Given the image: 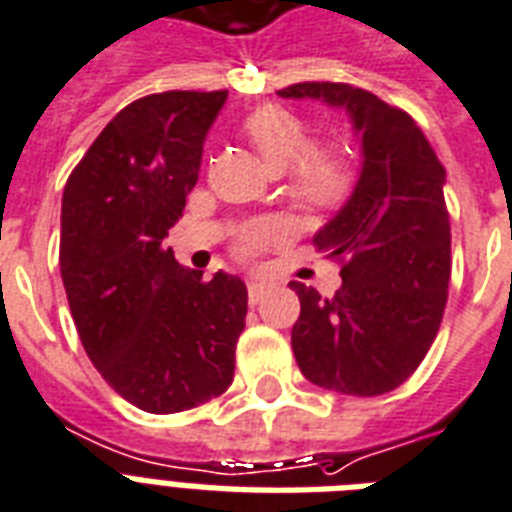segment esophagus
Returning <instances> with one entry per match:
<instances>
[{
    "label": "esophagus",
    "mask_w": 512,
    "mask_h": 512,
    "mask_svg": "<svg viewBox=\"0 0 512 512\" xmlns=\"http://www.w3.org/2000/svg\"><path fill=\"white\" fill-rule=\"evenodd\" d=\"M267 290H269V285L264 280H251L248 282V301H251V304H259Z\"/></svg>",
    "instance_id": "obj_1"
}]
</instances>
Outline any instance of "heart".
Returning <instances> with one entry per match:
<instances>
[{
  "mask_svg": "<svg viewBox=\"0 0 512 512\" xmlns=\"http://www.w3.org/2000/svg\"><path fill=\"white\" fill-rule=\"evenodd\" d=\"M243 132L272 171H280L293 160L297 161L290 171V192L298 203L327 208L335 206L349 192L351 174L343 155L333 147H312L304 153V147L309 145V126L293 110L280 105L256 108L245 118ZM272 230L275 227L269 222L248 224L237 235V253L245 259L256 256Z\"/></svg>",
  "mask_w": 512,
  "mask_h": 512,
  "instance_id": "1",
  "label": "heart"
}]
</instances>
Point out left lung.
<instances>
[{
	"label": "left lung",
	"instance_id": "left-lung-1",
	"mask_svg": "<svg viewBox=\"0 0 512 512\" xmlns=\"http://www.w3.org/2000/svg\"><path fill=\"white\" fill-rule=\"evenodd\" d=\"M277 94L343 108L362 145L354 192L314 235L317 251L343 264L341 290L322 298L290 282L301 301L293 354L314 386L388 394L418 370L447 306V171L420 126L367 89L304 81Z\"/></svg>",
	"mask_w": 512,
	"mask_h": 512
}]
</instances>
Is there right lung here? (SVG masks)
Masks as SVG:
<instances>
[{"instance_id": "add662e5", "label": "right lung", "mask_w": 512, "mask_h": 512, "mask_svg": "<svg viewBox=\"0 0 512 512\" xmlns=\"http://www.w3.org/2000/svg\"><path fill=\"white\" fill-rule=\"evenodd\" d=\"M227 92H161L126 105L63 190L60 275L87 357L126 402L192 410L235 378L248 290L203 280L163 237L185 211Z\"/></svg>"}]
</instances>
